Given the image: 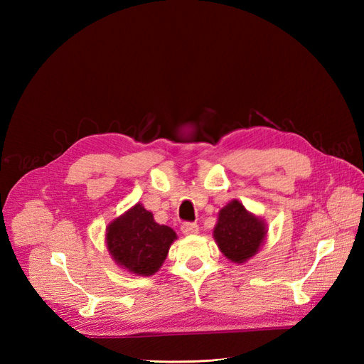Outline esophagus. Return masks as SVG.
I'll return each instance as SVG.
<instances>
[{
	"instance_id": "34e87169",
	"label": "esophagus",
	"mask_w": 364,
	"mask_h": 364,
	"mask_svg": "<svg viewBox=\"0 0 364 364\" xmlns=\"http://www.w3.org/2000/svg\"><path fill=\"white\" fill-rule=\"evenodd\" d=\"M181 231H183V235H186V236L197 235L198 233V225L194 222H184L181 225Z\"/></svg>"
}]
</instances>
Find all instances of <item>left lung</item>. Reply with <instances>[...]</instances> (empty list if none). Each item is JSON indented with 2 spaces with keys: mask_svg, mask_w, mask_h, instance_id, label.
Here are the masks:
<instances>
[{
  "mask_svg": "<svg viewBox=\"0 0 364 364\" xmlns=\"http://www.w3.org/2000/svg\"><path fill=\"white\" fill-rule=\"evenodd\" d=\"M266 223L245 210L239 200L223 206L214 227V239L225 257L241 264L257 255L266 239Z\"/></svg>",
  "mask_w": 364,
  "mask_h": 364,
  "instance_id": "1",
  "label": "left lung"
}]
</instances>
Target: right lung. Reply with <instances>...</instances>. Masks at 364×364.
<instances>
[{"label": "right lung", "mask_w": 364, "mask_h": 364, "mask_svg": "<svg viewBox=\"0 0 364 364\" xmlns=\"http://www.w3.org/2000/svg\"><path fill=\"white\" fill-rule=\"evenodd\" d=\"M175 239V231L154 222L153 214L141 203L106 228V245L112 259L136 275L156 274Z\"/></svg>", "instance_id": "obj_1"}]
</instances>
